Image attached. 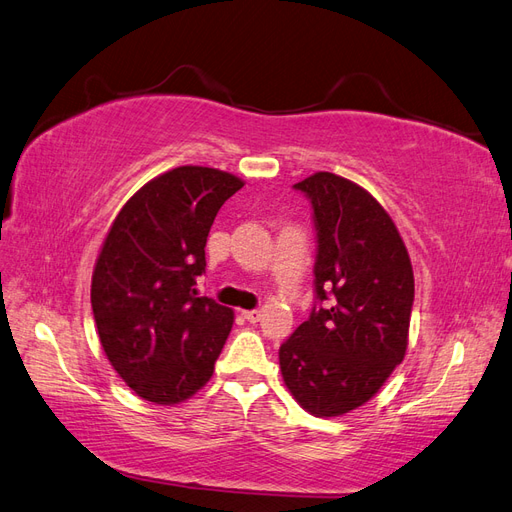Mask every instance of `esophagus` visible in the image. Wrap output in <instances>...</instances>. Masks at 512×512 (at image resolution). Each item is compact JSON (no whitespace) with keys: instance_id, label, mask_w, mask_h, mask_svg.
<instances>
[{"instance_id":"1","label":"esophagus","mask_w":512,"mask_h":512,"mask_svg":"<svg viewBox=\"0 0 512 512\" xmlns=\"http://www.w3.org/2000/svg\"><path fill=\"white\" fill-rule=\"evenodd\" d=\"M242 317L246 321H251V324H257V321L261 319V311H242Z\"/></svg>"}]
</instances>
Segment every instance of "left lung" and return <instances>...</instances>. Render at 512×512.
<instances>
[{
  "mask_svg": "<svg viewBox=\"0 0 512 512\" xmlns=\"http://www.w3.org/2000/svg\"><path fill=\"white\" fill-rule=\"evenodd\" d=\"M294 188L313 206L317 306L281 345V373L306 412L343 416L405 358L412 261L390 214L362 186L317 171Z\"/></svg>",
  "mask_w": 512,
  "mask_h": 512,
  "instance_id": "obj_1",
  "label": "left lung"
}]
</instances>
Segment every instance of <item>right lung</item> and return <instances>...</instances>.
<instances>
[{
	"instance_id": "obj_1",
	"label": "right lung",
	"mask_w": 512,
	"mask_h": 512,
	"mask_svg": "<svg viewBox=\"0 0 512 512\" xmlns=\"http://www.w3.org/2000/svg\"><path fill=\"white\" fill-rule=\"evenodd\" d=\"M244 182L212 167H175L130 197L102 242L92 311L102 349L128 388L158 405L210 382L233 311L197 296L206 242Z\"/></svg>"
}]
</instances>
